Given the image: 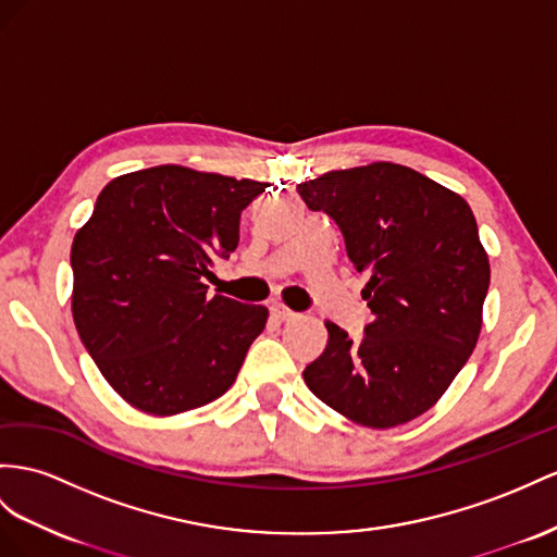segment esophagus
I'll return each mask as SVG.
<instances>
[{
	"label": "esophagus",
	"mask_w": 557,
	"mask_h": 557,
	"mask_svg": "<svg viewBox=\"0 0 557 557\" xmlns=\"http://www.w3.org/2000/svg\"><path fill=\"white\" fill-rule=\"evenodd\" d=\"M270 315H273L277 322H289V320L296 318V312L289 310L287 306H282V304H273V306H270Z\"/></svg>",
	"instance_id": "esophagus-1"
}]
</instances>
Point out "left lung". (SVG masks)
<instances>
[{"label": "left lung", "instance_id": "8db88e82", "mask_svg": "<svg viewBox=\"0 0 557 557\" xmlns=\"http://www.w3.org/2000/svg\"><path fill=\"white\" fill-rule=\"evenodd\" d=\"M310 211H324L346 242L362 298L372 310L364 336L324 322L330 338L304 369L324 405L367 428L421 417L473 352L490 259L473 211L419 171L374 162L298 183Z\"/></svg>", "mask_w": 557, "mask_h": 557}]
</instances>
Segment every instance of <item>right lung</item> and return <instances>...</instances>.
<instances>
[{
	"mask_svg": "<svg viewBox=\"0 0 557 557\" xmlns=\"http://www.w3.org/2000/svg\"><path fill=\"white\" fill-rule=\"evenodd\" d=\"M268 183L176 164L110 181L70 253L84 348L126 403L154 417L221 397L268 308L209 296L211 265L239 242V216Z\"/></svg>",
	"mask_w": 557,
	"mask_h": 557,
	"instance_id": "right-lung-1",
	"label": "right lung"
}]
</instances>
